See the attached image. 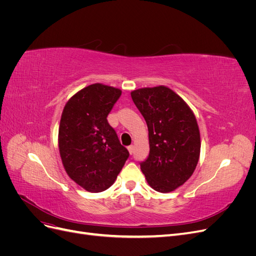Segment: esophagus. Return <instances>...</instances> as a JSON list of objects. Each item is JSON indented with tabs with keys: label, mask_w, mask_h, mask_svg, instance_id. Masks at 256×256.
<instances>
[{
	"label": "esophagus",
	"mask_w": 256,
	"mask_h": 256,
	"mask_svg": "<svg viewBox=\"0 0 256 256\" xmlns=\"http://www.w3.org/2000/svg\"><path fill=\"white\" fill-rule=\"evenodd\" d=\"M128 150H129V154H134V146H132V145H130V146H128Z\"/></svg>",
	"instance_id": "esophagus-1"
}]
</instances>
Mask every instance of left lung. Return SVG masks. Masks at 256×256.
Wrapping results in <instances>:
<instances>
[{"label": "left lung", "mask_w": 256, "mask_h": 256, "mask_svg": "<svg viewBox=\"0 0 256 256\" xmlns=\"http://www.w3.org/2000/svg\"><path fill=\"white\" fill-rule=\"evenodd\" d=\"M131 98L148 128L150 154L140 162L142 172L156 191H173L189 180L200 158L196 116L166 86L136 90Z\"/></svg>", "instance_id": "obj_1"}]
</instances>
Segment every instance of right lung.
<instances>
[{
	"label": "right lung",
	"instance_id": "right-lung-1",
	"mask_svg": "<svg viewBox=\"0 0 256 256\" xmlns=\"http://www.w3.org/2000/svg\"><path fill=\"white\" fill-rule=\"evenodd\" d=\"M120 95L118 88L92 84L69 99L62 114V162L69 177L90 192L111 187L129 157L106 120Z\"/></svg>",
	"mask_w": 256,
	"mask_h": 256
}]
</instances>
